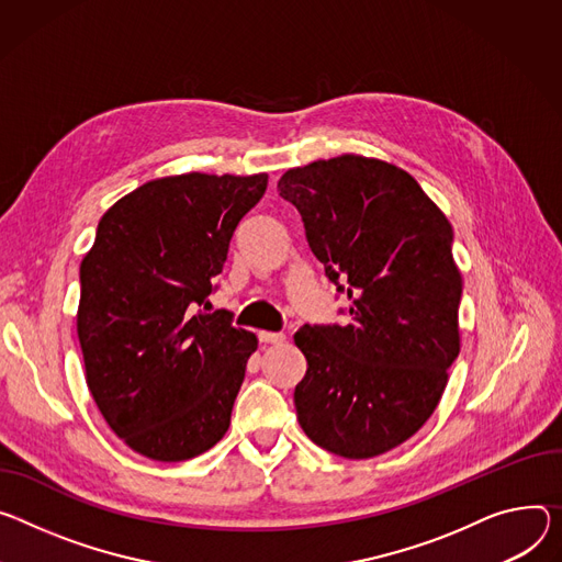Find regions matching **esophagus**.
<instances>
[{
  "instance_id": "obj_1",
  "label": "esophagus",
  "mask_w": 562,
  "mask_h": 562,
  "mask_svg": "<svg viewBox=\"0 0 562 562\" xmlns=\"http://www.w3.org/2000/svg\"><path fill=\"white\" fill-rule=\"evenodd\" d=\"M258 338H260V342H265V345H280V342H284V334H276V331H260L258 334Z\"/></svg>"
}]
</instances>
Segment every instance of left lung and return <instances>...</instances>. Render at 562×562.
I'll list each match as a JSON object with an SVG mask.
<instances>
[{"mask_svg": "<svg viewBox=\"0 0 562 562\" xmlns=\"http://www.w3.org/2000/svg\"><path fill=\"white\" fill-rule=\"evenodd\" d=\"M278 190L349 300L347 325L293 336L307 359L300 428L347 459L383 454L430 419L459 353L452 226L405 170L359 155L291 168Z\"/></svg>", "mask_w": 562, "mask_h": 562, "instance_id": "obj_1", "label": "left lung"}]
</instances>
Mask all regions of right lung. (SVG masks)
Instances as JSON below:
<instances>
[{"instance_id": "add662e5", "label": "right lung", "mask_w": 562, "mask_h": 562, "mask_svg": "<svg viewBox=\"0 0 562 562\" xmlns=\"http://www.w3.org/2000/svg\"><path fill=\"white\" fill-rule=\"evenodd\" d=\"M269 175L147 181L98 222L80 265L78 340L110 428L155 462H186L228 430L258 338L203 314L239 220Z\"/></svg>"}]
</instances>
